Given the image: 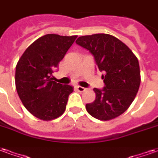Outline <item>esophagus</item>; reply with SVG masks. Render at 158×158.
Here are the masks:
<instances>
[{"label": "esophagus", "instance_id": "obj_1", "mask_svg": "<svg viewBox=\"0 0 158 158\" xmlns=\"http://www.w3.org/2000/svg\"><path fill=\"white\" fill-rule=\"evenodd\" d=\"M76 89L78 91V92H80V93H82L84 91H86V88L83 87H81V86H76Z\"/></svg>", "mask_w": 158, "mask_h": 158}]
</instances>
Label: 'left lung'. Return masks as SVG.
<instances>
[{"label":"left lung","mask_w":158,"mask_h":158,"mask_svg":"<svg viewBox=\"0 0 158 158\" xmlns=\"http://www.w3.org/2000/svg\"><path fill=\"white\" fill-rule=\"evenodd\" d=\"M76 43L93 55L104 74L103 89L94 88L96 99L86 104L88 114L100 120H110L125 112L134 101L140 84L136 56L115 37L97 33L78 38Z\"/></svg>","instance_id":"obj_1"}]
</instances>
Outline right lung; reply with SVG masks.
Returning <instances> with one entry per match:
<instances>
[{"mask_svg": "<svg viewBox=\"0 0 158 158\" xmlns=\"http://www.w3.org/2000/svg\"><path fill=\"white\" fill-rule=\"evenodd\" d=\"M77 38L44 35L28 46L18 60L17 92L24 107L38 118L52 120L65 112L73 87L55 82L51 76Z\"/></svg>", "mask_w": 158, "mask_h": 158, "instance_id": "add662e5", "label": "right lung"}]
</instances>
